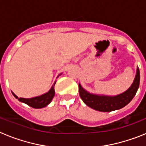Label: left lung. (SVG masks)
Here are the masks:
<instances>
[{
	"label": "left lung",
	"instance_id": "1",
	"mask_svg": "<svg viewBox=\"0 0 146 146\" xmlns=\"http://www.w3.org/2000/svg\"><path fill=\"white\" fill-rule=\"evenodd\" d=\"M140 70L137 67L133 83L129 88L117 96L97 95L88 92L79 83L80 96L83 102L94 110L100 112H111L128 104L135 96L140 85Z\"/></svg>",
	"mask_w": 146,
	"mask_h": 146
}]
</instances>
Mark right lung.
<instances>
[{
    "label": "right lung",
    "mask_w": 146,
    "mask_h": 146,
    "mask_svg": "<svg viewBox=\"0 0 146 146\" xmlns=\"http://www.w3.org/2000/svg\"><path fill=\"white\" fill-rule=\"evenodd\" d=\"M55 84V82L48 92L46 93V94H42V95H41V96H36V97L30 98V99H25V98H19L13 92H12V94H13V96H15L16 99H17L19 101L28 104V106L31 107V108H36V109L43 108H44V107L47 106V105H48V104L51 102L52 99H53L54 96H55V89H54Z\"/></svg>",
    "instance_id": "add662e5"
}]
</instances>
